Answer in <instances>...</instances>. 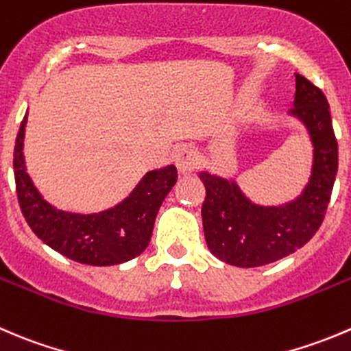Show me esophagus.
Instances as JSON below:
<instances>
[{
    "instance_id": "esophagus-1",
    "label": "esophagus",
    "mask_w": 351,
    "mask_h": 351,
    "mask_svg": "<svg viewBox=\"0 0 351 351\" xmlns=\"http://www.w3.org/2000/svg\"><path fill=\"white\" fill-rule=\"evenodd\" d=\"M175 165L178 168V171L183 173V175L185 173H192L197 168V165H199V154L190 145H183V147H180L175 152Z\"/></svg>"
}]
</instances>
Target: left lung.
I'll return each mask as SVG.
<instances>
[{"mask_svg":"<svg viewBox=\"0 0 351 351\" xmlns=\"http://www.w3.org/2000/svg\"><path fill=\"white\" fill-rule=\"evenodd\" d=\"M297 93L288 117L300 121L312 144V168L300 195L278 206L254 202L237 180L200 171L206 185L202 224L214 257L237 267H258L304 247L324 219L338 173V142L321 89L295 73Z\"/></svg>","mask_w":351,"mask_h":351,"instance_id":"obj_1","label":"left lung"}]
</instances>
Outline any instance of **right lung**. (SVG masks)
Instances as JSON below:
<instances>
[{
	"label": "right lung",
	"instance_id": "add662e5",
	"mask_svg": "<svg viewBox=\"0 0 351 351\" xmlns=\"http://www.w3.org/2000/svg\"><path fill=\"white\" fill-rule=\"evenodd\" d=\"M27 114L16 135L13 169L20 209L34 233L53 250L89 266H114L141 255L151 241L159 207L178 178L175 166L147 171L121 202L99 213L58 209L27 173Z\"/></svg>",
	"mask_w": 351,
	"mask_h": 351
}]
</instances>
